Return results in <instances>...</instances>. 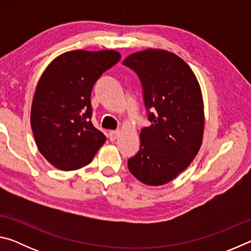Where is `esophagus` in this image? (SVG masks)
I'll use <instances>...</instances> for the list:
<instances>
[{
  "label": "esophagus",
  "instance_id": "obj_1",
  "mask_svg": "<svg viewBox=\"0 0 251 251\" xmlns=\"http://www.w3.org/2000/svg\"><path fill=\"white\" fill-rule=\"evenodd\" d=\"M120 135V130H110L109 131V139L110 141H115Z\"/></svg>",
  "mask_w": 251,
  "mask_h": 251
}]
</instances>
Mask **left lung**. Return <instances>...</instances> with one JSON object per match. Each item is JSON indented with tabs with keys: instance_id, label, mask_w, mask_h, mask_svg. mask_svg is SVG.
Instances as JSON below:
<instances>
[{
	"instance_id": "obj_1",
	"label": "left lung",
	"mask_w": 251,
	"mask_h": 251,
	"mask_svg": "<svg viewBox=\"0 0 251 251\" xmlns=\"http://www.w3.org/2000/svg\"><path fill=\"white\" fill-rule=\"evenodd\" d=\"M123 64L141 79L151 123L142 129L141 147L127 166L143 184L165 185L189 166L201 146V86L188 64L168 50L148 49L127 56Z\"/></svg>"
}]
</instances>
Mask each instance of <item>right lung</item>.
I'll use <instances>...</instances> for the list:
<instances>
[{"mask_svg": "<svg viewBox=\"0 0 251 251\" xmlns=\"http://www.w3.org/2000/svg\"><path fill=\"white\" fill-rule=\"evenodd\" d=\"M121 59L113 50H76L59 55L37 83L31 127L37 148L61 171L90 164L106 141L92 124L91 93L104 72Z\"/></svg>", "mask_w": 251, "mask_h": 251, "instance_id": "obj_1", "label": "right lung"}]
</instances>
